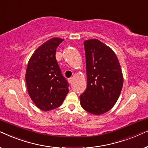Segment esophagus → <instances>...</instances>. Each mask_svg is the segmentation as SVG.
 <instances>
[{
	"instance_id": "obj_1",
	"label": "esophagus",
	"mask_w": 148,
	"mask_h": 148,
	"mask_svg": "<svg viewBox=\"0 0 148 148\" xmlns=\"http://www.w3.org/2000/svg\"><path fill=\"white\" fill-rule=\"evenodd\" d=\"M68 82H69V83L70 84H72L73 82V77L69 78V79H68Z\"/></svg>"
}]
</instances>
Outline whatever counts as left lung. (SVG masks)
<instances>
[{
    "instance_id": "left-lung-1",
    "label": "left lung",
    "mask_w": 148,
    "mask_h": 148,
    "mask_svg": "<svg viewBox=\"0 0 148 148\" xmlns=\"http://www.w3.org/2000/svg\"><path fill=\"white\" fill-rule=\"evenodd\" d=\"M87 88L79 96L82 108L100 115L117 102L123 85V76L114 51L97 39L85 40Z\"/></svg>"
}]
</instances>
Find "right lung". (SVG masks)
<instances>
[{"mask_svg":"<svg viewBox=\"0 0 148 148\" xmlns=\"http://www.w3.org/2000/svg\"><path fill=\"white\" fill-rule=\"evenodd\" d=\"M53 38L35 50L25 73L27 92L36 106L43 111L58 108L69 92V84L56 59V50L63 41Z\"/></svg>","mask_w":148,"mask_h":148,"instance_id":"add662e5","label":"right lung"}]
</instances>
